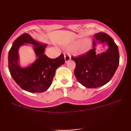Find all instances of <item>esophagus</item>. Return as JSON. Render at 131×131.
<instances>
[{"instance_id":"obj_1","label":"esophagus","mask_w":131,"mask_h":131,"mask_svg":"<svg viewBox=\"0 0 131 131\" xmlns=\"http://www.w3.org/2000/svg\"><path fill=\"white\" fill-rule=\"evenodd\" d=\"M64 59H65V62H69V60H71V56H70V54L68 52L64 53Z\"/></svg>"}]
</instances>
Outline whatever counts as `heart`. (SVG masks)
<instances>
[{
    "instance_id": "b5f03b06",
    "label": "heart",
    "mask_w": 131,
    "mask_h": 131,
    "mask_svg": "<svg viewBox=\"0 0 131 131\" xmlns=\"http://www.w3.org/2000/svg\"><path fill=\"white\" fill-rule=\"evenodd\" d=\"M91 47V42L90 39H86L81 41L80 40H76L69 45V48H76V52L79 54H83L90 50Z\"/></svg>"
}]
</instances>
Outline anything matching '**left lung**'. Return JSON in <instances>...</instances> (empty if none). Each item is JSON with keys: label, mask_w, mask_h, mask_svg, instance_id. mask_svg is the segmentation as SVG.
<instances>
[{"label": "left lung", "mask_w": 131, "mask_h": 131, "mask_svg": "<svg viewBox=\"0 0 131 131\" xmlns=\"http://www.w3.org/2000/svg\"><path fill=\"white\" fill-rule=\"evenodd\" d=\"M93 37L92 49L81 56L71 58L76 63L74 74L77 81L86 88H98L108 83L119 63L118 47L110 36L98 33ZM96 42L106 43L108 47L106 51L96 54Z\"/></svg>", "instance_id": "8db88e82"}]
</instances>
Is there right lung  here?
Here are the masks:
<instances>
[{
    "label": "right lung",
    "instance_id": "right-lung-1",
    "mask_svg": "<svg viewBox=\"0 0 131 131\" xmlns=\"http://www.w3.org/2000/svg\"><path fill=\"white\" fill-rule=\"evenodd\" d=\"M25 43L33 44L37 59L25 68L19 65V48ZM47 45L35 40L27 33L20 35L15 40L8 53V68L16 83L29 92H43L52 83L56 70L65 63L63 54L51 59L44 53Z\"/></svg>",
    "mask_w": 131,
    "mask_h": 131
}]
</instances>
